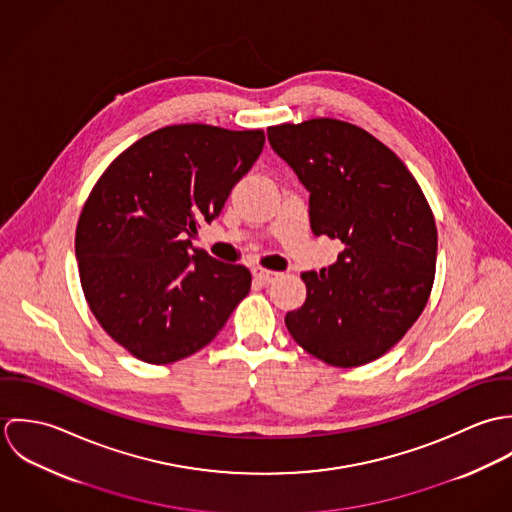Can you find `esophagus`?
I'll use <instances>...</instances> for the list:
<instances>
[{"label": "esophagus", "mask_w": 512, "mask_h": 512, "mask_svg": "<svg viewBox=\"0 0 512 512\" xmlns=\"http://www.w3.org/2000/svg\"><path fill=\"white\" fill-rule=\"evenodd\" d=\"M252 274H254V278L258 280V282H262V284H272L274 280H278V272H270V270H264V268H254L252 270Z\"/></svg>", "instance_id": "esophagus-1"}]
</instances>
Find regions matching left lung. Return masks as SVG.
<instances>
[{"label": "left lung", "instance_id": "obj_1", "mask_svg": "<svg viewBox=\"0 0 512 512\" xmlns=\"http://www.w3.org/2000/svg\"><path fill=\"white\" fill-rule=\"evenodd\" d=\"M268 142L309 191L313 234L345 246L333 266L301 274L307 297L288 311L286 327L327 365H366L428 303L438 258L432 209L400 157L353 124L272 126Z\"/></svg>", "mask_w": 512, "mask_h": 512}]
</instances>
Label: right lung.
Instances as JSON below:
<instances>
[{
    "instance_id": "add662e5",
    "label": "right lung",
    "mask_w": 512,
    "mask_h": 512,
    "mask_svg": "<svg viewBox=\"0 0 512 512\" xmlns=\"http://www.w3.org/2000/svg\"><path fill=\"white\" fill-rule=\"evenodd\" d=\"M262 130L167 126L118 155L76 226V260L102 329L151 365L209 345L250 292L240 264L193 248L199 220L217 219L264 147Z\"/></svg>"
}]
</instances>
